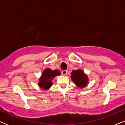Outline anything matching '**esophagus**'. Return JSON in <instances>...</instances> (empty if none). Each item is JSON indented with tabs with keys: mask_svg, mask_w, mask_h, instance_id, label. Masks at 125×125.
<instances>
[{
	"mask_svg": "<svg viewBox=\"0 0 125 125\" xmlns=\"http://www.w3.org/2000/svg\"><path fill=\"white\" fill-rule=\"evenodd\" d=\"M67 73V70H62V74L63 75V76H65V75H66Z\"/></svg>",
	"mask_w": 125,
	"mask_h": 125,
	"instance_id": "34e87169",
	"label": "esophagus"
}]
</instances>
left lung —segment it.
Instances as JSON below:
<instances>
[{"mask_svg":"<svg viewBox=\"0 0 125 125\" xmlns=\"http://www.w3.org/2000/svg\"><path fill=\"white\" fill-rule=\"evenodd\" d=\"M71 79L74 84L80 88L85 87L88 83V77L81 69L73 70L71 73Z\"/></svg>","mask_w":125,"mask_h":125,"instance_id":"obj_1","label":"left lung"}]
</instances>
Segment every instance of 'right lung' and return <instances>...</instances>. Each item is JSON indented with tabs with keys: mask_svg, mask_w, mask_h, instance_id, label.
<instances>
[{
	"mask_svg": "<svg viewBox=\"0 0 125 125\" xmlns=\"http://www.w3.org/2000/svg\"><path fill=\"white\" fill-rule=\"evenodd\" d=\"M61 74L58 70H52L50 69H46L43 72L42 76L41 77L38 85L41 88L44 90H47L52 86V80L56 76Z\"/></svg>",
	"mask_w": 125,
	"mask_h": 125,
	"instance_id": "1",
	"label": "right lung"
}]
</instances>
